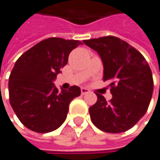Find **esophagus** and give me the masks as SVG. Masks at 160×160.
Masks as SVG:
<instances>
[{
  "label": "esophagus",
  "mask_w": 160,
  "mask_h": 160,
  "mask_svg": "<svg viewBox=\"0 0 160 160\" xmlns=\"http://www.w3.org/2000/svg\"><path fill=\"white\" fill-rule=\"evenodd\" d=\"M89 92H90L89 89H87V88H81V93H82V95H85V94L89 93Z\"/></svg>",
  "instance_id": "esophagus-1"
}]
</instances>
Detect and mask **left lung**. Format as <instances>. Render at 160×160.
Returning a JSON list of instances; mask_svg holds the SVG:
<instances>
[{"label": "left lung", "mask_w": 160, "mask_h": 160, "mask_svg": "<svg viewBox=\"0 0 160 160\" xmlns=\"http://www.w3.org/2000/svg\"><path fill=\"white\" fill-rule=\"evenodd\" d=\"M104 67L103 80L110 83L112 98L99 93L90 109L92 122L101 131L118 133L130 130L146 113L153 95L154 81L143 55L114 36L86 40Z\"/></svg>", "instance_id": "left-lung-1"}]
</instances>
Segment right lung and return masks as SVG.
Masks as SVG:
<instances>
[{
	"label": "right lung",
	"instance_id": "1",
	"mask_svg": "<svg viewBox=\"0 0 160 160\" xmlns=\"http://www.w3.org/2000/svg\"><path fill=\"white\" fill-rule=\"evenodd\" d=\"M82 45L77 40L48 38L16 61L8 81L10 105L19 120L36 132H49L66 120L68 105L81 94L80 88L61 92L53 81L61 72L70 51Z\"/></svg>",
	"mask_w": 160,
	"mask_h": 160
}]
</instances>
